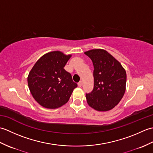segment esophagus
<instances>
[{
	"mask_svg": "<svg viewBox=\"0 0 153 153\" xmlns=\"http://www.w3.org/2000/svg\"><path fill=\"white\" fill-rule=\"evenodd\" d=\"M77 85H78V87H82V82H79L78 83H77Z\"/></svg>",
	"mask_w": 153,
	"mask_h": 153,
	"instance_id": "esophagus-1",
	"label": "esophagus"
}]
</instances>
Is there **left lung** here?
<instances>
[{"label":"left lung","mask_w":153,"mask_h":153,"mask_svg":"<svg viewBox=\"0 0 153 153\" xmlns=\"http://www.w3.org/2000/svg\"><path fill=\"white\" fill-rule=\"evenodd\" d=\"M93 62L94 87L86 93L88 105L98 111L114 108L124 95L126 72L119 62L103 49L85 52Z\"/></svg>","instance_id":"left-lung-1"}]
</instances>
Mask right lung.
Here are the masks:
<instances>
[{"instance_id": "obj_1", "label": "right lung", "mask_w": 153, "mask_h": 153, "mask_svg": "<svg viewBox=\"0 0 153 153\" xmlns=\"http://www.w3.org/2000/svg\"><path fill=\"white\" fill-rule=\"evenodd\" d=\"M71 56L60 51L42 56L32 68L27 83L35 100L47 108H56L65 105L77 87L71 74L64 69Z\"/></svg>"}]
</instances>
